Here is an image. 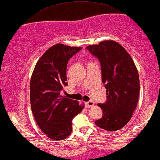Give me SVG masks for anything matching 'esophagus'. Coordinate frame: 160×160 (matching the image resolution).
I'll use <instances>...</instances> for the list:
<instances>
[{"mask_svg": "<svg viewBox=\"0 0 160 160\" xmlns=\"http://www.w3.org/2000/svg\"><path fill=\"white\" fill-rule=\"evenodd\" d=\"M94 102L92 100H89L86 102V106H87V108H91L92 106H94Z\"/></svg>", "mask_w": 160, "mask_h": 160, "instance_id": "esophagus-1", "label": "esophagus"}]
</instances>
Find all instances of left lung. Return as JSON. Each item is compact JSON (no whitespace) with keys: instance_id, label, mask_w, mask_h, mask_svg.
I'll list each match as a JSON object with an SVG mask.
<instances>
[{"instance_id":"obj_1","label":"left lung","mask_w":160,"mask_h":160,"mask_svg":"<svg viewBox=\"0 0 160 160\" xmlns=\"http://www.w3.org/2000/svg\"><path fill=\"white\" fill-rule=\"evenodd\" d=\"M86 49L99 60L102 81L107 89V100L98 104L103 116L94 122L109 131L119 130L128 123L137 106L140 90L137 68L128 52L115 41H102Z\"/></svg>"}]
</instances>
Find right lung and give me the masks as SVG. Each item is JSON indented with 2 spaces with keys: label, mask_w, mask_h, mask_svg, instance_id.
I'll return each instance as SVG.
<instances>
[{
  "label": "right lung",
  "mask_w": 160,
  "mask_h": 160,
  "mask_svg": "<svg viewBox=\"0 0 160 160\" xmlns=\"http://www.w3.org/2000/svg\"><path fill=\"white\" fill-rule=\"evenodd\" d=\"M82 48L63 44L52 46L37 63L30 81V103L37 123L52 139H65L72 131V120L84 105L61 96L68 85L67 64Z\"/></svg>",
  "instance_id": "obj_1"
}]
</instances>
